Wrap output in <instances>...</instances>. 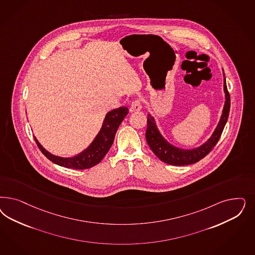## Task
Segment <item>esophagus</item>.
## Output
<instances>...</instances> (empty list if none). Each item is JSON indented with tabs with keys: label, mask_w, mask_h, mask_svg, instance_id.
Here are the masks:
<instances>
[{
	"label": "esophagus",
	"mask_w": 255,
	"mask_h": 255,
	"mask_svg": "<svg viewBox=\"0 0 255 255\" xmlns=\"http://www.w3.org/2000/svg\"><path fill=\"white\" fill-rule=\"evenodd\" d=\"M141 103H140V100H135L131 103V106H130V112H140L141 110Z\"/></svg>",
	"instance_id": "obj_1"
}]
</instances>
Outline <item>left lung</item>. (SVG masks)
I'll use <instances>...</instances> for the list:
<instances>
[{
    "label": "left lung",
    "instance_id": "left-lung-1",
    "mask_svg": "<svg viewBox=\"0 0 255 255\" xmlns=\"http://www.w3.org/2000/svg\"><path fill=\"white\" fill-rule=\"evenodd\" d=\"M223 91L225 94V101L222 109L221 119L217 125L212 135L209 137V139L197 147L185 149V148L174 146L173 144L170 143L159 131L154 116H152L151 114H148L147 128L145 132V138H146L148 145L150 146L153 153L161 161H163L167 164L174 165V166L193 164L199 161L200 159L204 158L212 150V148L217 144L218 140L221 138L223 128L227 123L229 112H230V95L227 90L224 72H223Z\"/></svg>",
    "mask_w": 255,
    "mask_h": 255
}]
</instances>
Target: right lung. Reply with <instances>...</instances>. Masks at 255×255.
<instances>
[{"instance_id":"add662e5","label":"right lung","mask_w":255,"mask_h":255,"mask_svg":"<svg viewBox=\"0 0 255 255\" xmlns=\"http://www.w3.org/2000/svg\"><path fill=\"white\" fill-rule=\"evenodd\" d=\"M128 114V109L127 107L117 108L107 113L100 130L90 145L76 156L69 157L55 156L47 151L37 139L34 136L33 137L42 153L53 163L75 170H84L99 164L103 157L106 156L108 151L113 145L117 128Z\"/></svg>"}]
</instances>
